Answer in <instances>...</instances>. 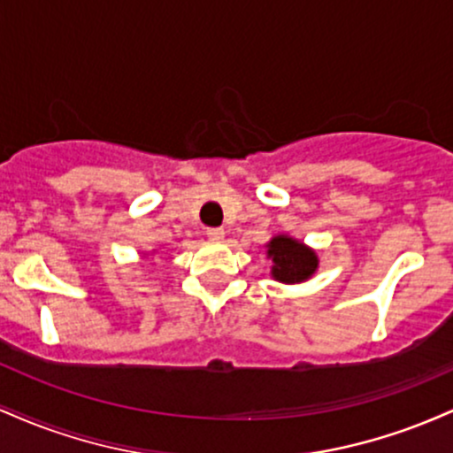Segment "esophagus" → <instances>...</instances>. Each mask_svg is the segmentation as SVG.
I'll return each instance as SVG.
<instances>
[{"label": "esophagus", "mask_w": 453, "mask_h": 453, "mask_svg": "<svg viewBox=\"0 0 453 453\" xmlns=\"http://www.w3.org/2000/svg\"><path fill=\"white\" fill-rule=\"evenodd\" d=\"M206 236H209L211 241H223L226 232H223L221 227H211V230H206Z\"/></svg>", "instance_id": "obj_1"}]
</instances>
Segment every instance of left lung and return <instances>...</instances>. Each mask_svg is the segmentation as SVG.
<instances>
[{"instance_id": "8db88e82", "label": "left lung", "mask_w": 453, "mask_h": 453, "mask_svg": "<svg viewBox=\"0 0 453 453\" xmlns=\"http://www.w3.org/2000/svg\"><path fill=\"white\" fill-rule=\"evenodd\" d=\"M266 256L273 262L270 277L285 285L304 283L319 268V256L315 249L289 234H277L270 238L266 242Z\"/></svg>"}]
</instances>
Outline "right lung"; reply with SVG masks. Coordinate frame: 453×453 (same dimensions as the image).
I'll return each instance as SVG.
<instances>
[{
	"instance_id": "add662e5",
	"label": "right lung",
	"mask_w": 453,
	"mask_h": 453,
	"mask_svg": "<svg viewBox=\"0 0 453 453\" xmlns=\"http://www.w3.org/2000/svg\"><path fill=\"white\" fill-rule=\"evenodd\" d=\"M153 253H155V251H153Z\"/></svg>"
}]
</instances>
